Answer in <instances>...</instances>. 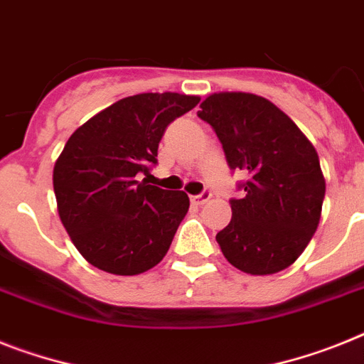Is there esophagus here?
Instances as JSON below:
<instances>
[{
	"mask_svg": "<svg viewBox=\"0 0 364 364\" xmlns=\"http://www.w3.org/2000/svg\"><path fill=\"white\" fill-rule=\"evenodd\" d=\"M213 198V194H210L209 191L201 192V194H198V196H191V201L192 203H196V205H203V203H207V201Z\"/></svg>",
	"mask_w": 364,
	"mask_h": 364,
	"instance_id": "obj_1",
	"label": "esophagus"
}]
</instances>
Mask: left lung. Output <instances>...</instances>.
I'll return each instance as SVG.
<instances>
[{
	"mask_svg": "<svg viewBox=\"0 0 364 364\" xmlns=\"http://www.w3.org/2000/svg\"><path fill=\"white\" fill-rule=\"evenodd\" d=\"M198 116L210 124L231 170L248 173L244 198L216 242L235 268L252 276L285 270L313 239L326 179L318 154L300 127L267 97L215 92Z\"/></svg>",
	"mask_w": 364,
	"mask_h": 364,
	"instance_id": "8db88e82",
	"label": "left lung"
}]
</instances>
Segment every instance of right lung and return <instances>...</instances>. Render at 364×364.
Wrapping results in <instances>:
<instances>
[{
    "label": "right lung",
    "mask_w": 364,
    "mask_h": 364,
    "mask_svg": "<svg viewBox=\"0 0 364 364\" xmlns=\"http://www.w3.org/2000/svg\"><path fill=\"white\" fill-rule=\"evenodd\" d=\"M200 97L146 92L124 97L85 122L53 168L60 222L92 267L136 276L163 261L187 215L188 196L148 185L164 129Z\"/></svg>",
    "instance_id": "1"
}]
</instances>
